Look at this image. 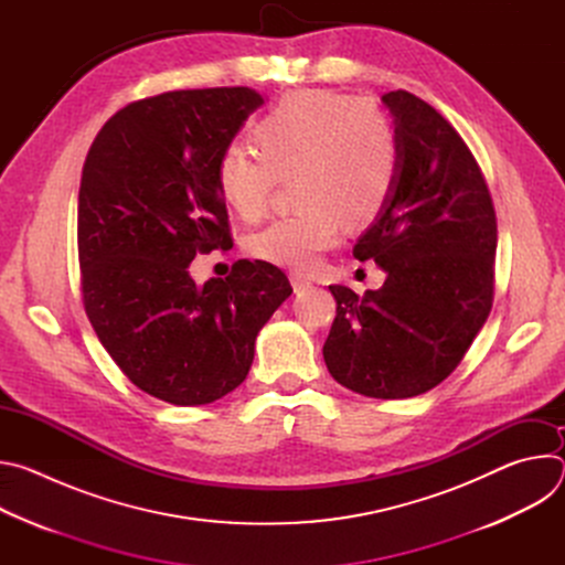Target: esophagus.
I'll return each mask as SVG.
<instances>
[{
	"mask_svg": "<svg viewBox=\"0 0 565 565\" xmlns=\"http://www.w3.org/2000/svg\"><path fill=\"white\" fill-rule=\"evenodd\" d=\"M290 284H292L295 290H303V288H308L312 281H310V277H306V275H301V273H290Z\"/></svg>",
	"mask_w": 565,
	"mask_h": 565,
	"instance_id": "obj_1",
	"label": "esophagus"
}]
</instances>
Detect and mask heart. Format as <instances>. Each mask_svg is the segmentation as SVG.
<instances>
[{"instance_id": "b5f03b06", "label": "heart", "mask_w": 565, "mask_h": 565, "mask_svg": "<svg viewBox=\"0 0 565 565\" xmlns=\"http://www.w3.org/2000/svg\"><path fill=\"white\" fill-rule=\"evenodd\" d=\"M257 151L225 147L216 185L244 221H259L279 181L292 179L295 214L250 241L264 262L308 270L338 244L344 221L366 225L386 207L399 170V140L388 114L338 92H299L281 98L255 127Z\"/></svg>"}]
</instances>
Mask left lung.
Returning <instances> with one entry per match:
<instances>
[{"mask_svg":"<svg viewBox=\"0 0 565 565\" xmlns=\"http://www.w3.org/2000/svg\"><path fill=\"white\" fill-rule=\"evenodd\" d=\"M399 140L386 207L358 238L384 286L362 297L329 286L338 315L324 344L329 373L377 399L420 395L465 358L494 299L497 214L458 131L409 92L382 96Z\"/></svg>","mask_w":565,"mask_h":565,"instance_id":"obj_1","label":"left lung"}]
</instances>
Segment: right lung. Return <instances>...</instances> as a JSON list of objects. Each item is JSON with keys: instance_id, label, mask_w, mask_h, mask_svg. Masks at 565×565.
I'll list each match as a JSON object with an SVG mask.
<instances>
[{"instance_id": "right-lung-1", "label": "right lung", "mask_w": 565, "mask_h": 565, "mask_svg": "<svg viewBox=\"0 0 565 565\" xmlns=\"http://www.w3.org/2000/svg\"><path fill=\"white\" fill-rule=\"evenodd\" d=\"M264 96L248 87L168 92L98 131L77 194V255L92 327L145 393L207 405L246 380L255 340L290 297L268 262L241 259L199 286L196 253L232 244L216 158Z\"/></svg>"}]
</instances>
